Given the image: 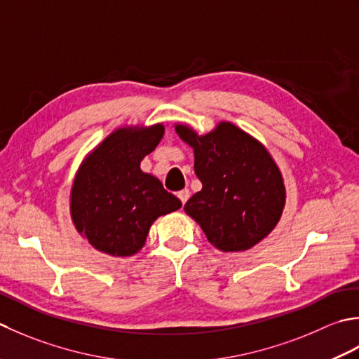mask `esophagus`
Here are the masks:
<instances>
[{
	"mask_svg": "<svg viewBox=\"0 0 359 359\" xmlns=\"http://www.w3.org/2000/svg\"><path fill=\"white\" fill-rule=\"evenodd\" d=\"M189 196H190V192H189L187 189H184V190H181V192H178V198L181 200L182 204H186V201L189 200Z\"/></svg>",
	"mask_w": 359,
	"mask_h": 359,
	"instance_id": "1",
	"label": "esophagus"
}]
</instances>
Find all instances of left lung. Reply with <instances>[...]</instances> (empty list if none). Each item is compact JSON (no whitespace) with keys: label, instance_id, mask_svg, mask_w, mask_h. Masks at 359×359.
<instances>
[{"label":"left lung","instance_id":"obj_1","mask_svg":"<svg viewBox=\"0 0 359 359\" xmlns=\"http://www.w3.org/2000/svg\"><path fill=\"white\" fill-rule=\"evenodd\" d=\"M175 131L194 149L201 190L186 204L210 245L223 252L251 250L279 223L287 201L283 177L259 139L229 121L198 135L187 123Z\"/></svg>","mask_w":359,"mask_h":359}]
</instances>
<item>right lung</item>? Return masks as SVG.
<instances>
[{
	"mask_svg": "<svg viewBox=\"0 0 359 359\" xmlns=\"http://www.w3.org/2000/svg\"><path fill=\"white\" fill-rule=\"evenodd\" d=\"M164 136L163 123L113 130L80 163L69 194L77 232L94 250L131 257L142 250L151 224L182 204L141 161Z\"/></svg>",
	"mask_w": 359,
	"mask_h": 359,
	"instance_id": "add662e5",
	"label": "right lung"
}]
</instances>
